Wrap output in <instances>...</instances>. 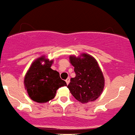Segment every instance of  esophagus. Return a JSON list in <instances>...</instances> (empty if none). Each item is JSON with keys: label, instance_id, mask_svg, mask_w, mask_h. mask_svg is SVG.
Returning <instances> with one entry per match:
<instances>
[{"label": "esophagus", "instance_id": "obj_1", "mask_svg": "<svg viewBox=\"0 0 135 135\" xmlns=\"http://www.w3.org/2000/svg\"><path fill=\"white\" fill-rule=\"evenodd\" d=\"M65 82H66L67 84H68L69 83H70V78H67V79L65 80Z\"/></svg>", "mask_w": 135, "mask_h": 135}]
</instances>
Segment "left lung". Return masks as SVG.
Listing matches in <instances>:
<instances>
[{
  "mask_svg": "<svg viewBox=\"0 0 135 135\" xmlns=\"http://www.w3.org/2000/svg\"><path fill=\"white\" fill-rule=\"evenodd\" d=\"M70 62L76 73V77L71 78L68 86L71 94L82 103L95 101L105 86L104 76L98 62L87 53H82L78 57L70 55Z\"/></svg>",
  "mask_w": 135,
  "mask_h": 135,
  "instance_id": "1",
  "label": "left lung"
}]
</instances>
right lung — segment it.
Wrapping results in <instances>:
<instances>
[{
  "label": "right lung",
  "instance_id": "1",
  "mask_svg": "<svg viewBox=\"0 0 135 135\" xmlns=\"http://www.w3.org/2000/svg\"><path fill=\"white\" fill-rule=\"evenodd\" d=\"M45 55L31 64L24 77V86L30 98L37 103H46L53 99L59 88L67 86L59 74L51 68L53 63Z\"/></svg>",
  "mask_w": 135,
  "mask_h": 135
}]
</instances>
